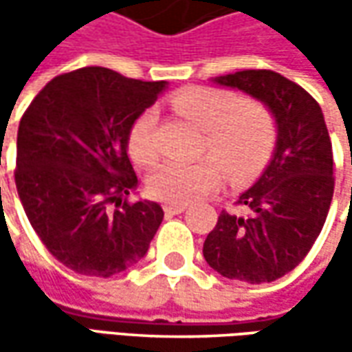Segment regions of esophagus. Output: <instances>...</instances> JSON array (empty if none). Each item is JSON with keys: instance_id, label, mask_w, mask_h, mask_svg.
Masks as SVG:
<instances>
[{"instance_id": "1", "label": "esophagus", "mask_w": 352, "mask_h": 352, "mask_svg": "<svg viewBox=\"0 0 352 352\" xmlns=\"http://www.w3.org/2000/svg\"><path fill=\"white\" fill-rule=\"evenodd\" d=\"M188 210L186 204H164V211L170 213V215H176V213H182V211Z\"/></svg>"}]
</instances>
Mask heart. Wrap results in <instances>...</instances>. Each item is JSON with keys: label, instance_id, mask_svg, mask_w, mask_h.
Masks as SVG:
<instances>
[{"label": "heart", "instance_id": "obj_1", "mask_svg": "<svg viewBox=\"0 0 352 352\" xmlns=\"http://www.w3.org/2000/svg\"><path fill=\"white\" fill-rule=\"evenodd\" d=\"M170 103L178 116L201 129V153L210 156L156 170L148 180L155 199L190 204L217 190L223 174L231 184L250 182L276 148V119L258 100H239L227 89L210 86H188L178 89ZM156 123L155 109H144L129 129V155L141 166H155L160 158Z\"/></svg>", "mask_w": 352, "mask_h": 352}]
</instances>
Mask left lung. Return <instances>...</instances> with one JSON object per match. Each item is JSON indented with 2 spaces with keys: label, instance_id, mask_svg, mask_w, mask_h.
<instances>
[{
  "label": "left lung",
  "instance_id": "1",
  "mask_svg": "<svg viewBox=\"0 0 352 352\" xmlns=\"http://www.w3.org/2000/svg\"><path fill=\"white\" fill-rule=\"evenodd\" d=\"M268 105L276 117L274 156L258 182L221 211L204 243L215 272L249 284L274 282L314 247L333 199V148L319 103L302 86L272 70H243L215 78Z\"/></svg>",
  "mask_w": 352,
  "mask_h": 352
}]
</instances>
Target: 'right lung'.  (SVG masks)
<instances>
[{"label": "right lung", "mask_w": 352, "mask_h": 352, "mask_svg": "<svg viewBox=\"0 0 352 352\" xmlns=\"http://www.w3.org/2000/svg\"><path fill=\"white\" fill-rule=\"evenodd\" d=\"M164 86L86 66L52 78L21 117L15 186L23 210L48 252L78 274L127 270L162 223L158 204L127 199L139 188L127 137Z\"/></svg>", "instance_id": "1"}]
</instances>
